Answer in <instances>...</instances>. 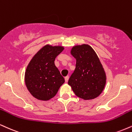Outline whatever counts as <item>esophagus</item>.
Listing matches in <instances>:
<instances>
[{"mask_svg": "<svg viewBox=\"0 0 132 132\" xmlns=\"http://www.w3.org/2000/svg\"><path fill=\"white\" fill-rule=\"evenodd\" d=\"M64 79H65V82H68V80H69V76H66V77H65Z\"/></svg>", "mask_w": 132, "mask_h": 132, "instance_id": "1", "label": "esophagus"}]
</instances>
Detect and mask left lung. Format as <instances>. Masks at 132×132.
<instances>
[{"instance_id": "left-lung-1", "label": "left lung", "mask_w": 132, "mask_h": 132, "mask_svg": "<svg viewBox=\"0 0 132 132\" xmlns=\"http://www.w3.org/2000/svg\"><path fill=\"white\" fill-rule=\"evenodd\" d=\"M76 59V69L68 84L76 95L85 100L99 96L106 84V74L99 58L90 46H74L71 52Z\"/></svg>"}]
</instances>
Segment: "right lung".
<instances>
[{
    "label": "right lung",
    "mask_w": 132,
    "mask_h": 132,
    "mask_svg": "<svg viewBox=\"0 0 132 132\" xmlns=\"http://www.w3.org/2000/svg\"><path fill=\"white\" fill-rule=\"evenodd\" d=\"M64 50L61 46H44L31 60L25 72V83L31 94L40 100L54 97L64 79L55 65V60Z\"/></svg>",
    "instance_id": "right-lung-1"
}]
</instances>
